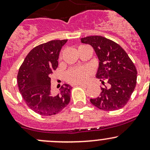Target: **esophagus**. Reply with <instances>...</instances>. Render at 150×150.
<instances>
[{
    "mask_svg": "<svg viewBox=\"0 0 150 150\" xmlns=\"http://www.w3.org/2000/svg\"><path fill=\"white\" fill-rule=\"evenodd\" d=\"M79 85H80L81 87H85V88H87V87H88V85L87 84H79Z\"/></svg>",
    "mask_w": 150,
    "mask_h": 150,
    "instance_id": "1",
    "label": "esophagus"
}]
</instances>
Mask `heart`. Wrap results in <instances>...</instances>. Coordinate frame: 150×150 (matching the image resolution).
Returning a JSON list of instances; mask_svg holds the SVG:
<instances>
[{
  "label": "heart",
  "instance_id": "b5f03b06",
  "mask_svg": "<svg viewBox=\"0 0 150 150\" xmlns=\"http://www.w3.org/2000/svg\"><path fill=\"white\" fill-rule=\"evenodd\" d=\"M90 68L87 66L79 67V68H71L67 72L66 79L68 82L73 83H81L88 78L91 74Z\"/></svg>",
  "mask_w": 150,
  "mask_h": 150
}]
</instances>
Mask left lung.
Masks as SVG:
<instances>
[{
    "label": "left lung",
    "instance_id": "8db88e82",
    "mask_svg": "<svg viewBox=\"0 0 150 150\" xmlns=\"http://www.w3.org/2000/svg\"><path fill=\"white\" fill-rule=\"evenodd\" d=\"M81 42L92 46L99 59L96 77L107 82L101 87L100 96L90 99L91 103L104 111L123 108L130 99L137 81V70L128 55L116 42L101 36L82 38Z\"/></svg>",
    "mask_w": 150,
    "mask_h": 150
}]
</instances>
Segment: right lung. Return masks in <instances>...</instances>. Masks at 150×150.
<instances>
[{"instance_id":"1","label":"right lung","mask_w":150,"mask_h":150,"mask_svg":"<svg viewBox=\"0 0 150 150\" xmlns=\"http://www.w3.org/2000/svg\"><path fill=\"white\" fill-rule=\"evenodd\" d=\"M68 39L52 40L36 46L27 54L19 69V90L27 106L42 116H52L62 111L70 101L68 84L58 94L51 89V75L57 68L60 51Z\"/></svg>"}]
</instances>
